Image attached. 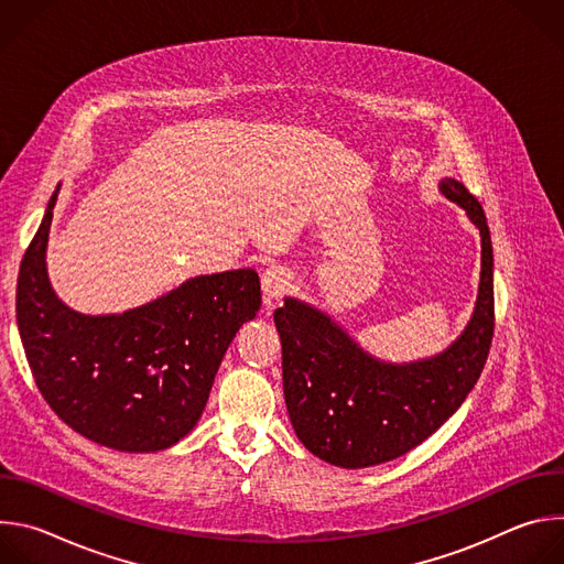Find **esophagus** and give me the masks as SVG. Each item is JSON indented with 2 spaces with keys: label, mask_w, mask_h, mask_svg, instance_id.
Instances as JSON below:
<instances>
[{
  "label": "esophagus",
  "mask_w": 564,
  "mask_h": 564,
  "mask_svg": "<svg viewBox=\"0 0 564 564\" xmlns=\"http://www.w3.org/2000/svg\"><path fill=\"white\" fill-rule=\"evenodd\" d=\"M261 285H263V301L270 307L274 301H279L290 290L292 274L281 265H272L270 270L263 272Z\"/></svg>",
  "instance_id": "1"
}]
</instances>
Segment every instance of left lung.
Wrapping results in <instances>:
<instances>
[{
  "instance_id": "left-lung-1",
  "label": "left lung",
  "mask_w": 564,
  "mask_h": 564,
  "mask_svg": "<svg viewBox=\"0 0 564 564\" xmlns=\"http://www.w3.org/2000/svg\"><path fill=\"white\" fill-rule=\"evenodd\" d=\"M440 192L481 236L473 316L440 355L390 364L366 352L339 324L299 299L274 310L283 348V394L296 437L328 464L366 468L397 459L431 437L466 399L487 364L494 310V246L481 205L453 178Z\"/></svg>"
}]
</instances>
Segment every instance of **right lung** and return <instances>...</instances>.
<instances>
[{"mask_svg": "<svg viewBox=\"0 0 564 564\" xmlns=\"http://www.w3.org/2000/svg\"><path fill=\"white\" fill-rule=\"evenodd\" d=\"M53 192L18 276V328L51 411L87 440L127 453L181 442L200 420L216 370L261 307L254 270L185 281L122 314H83L46 274Z\"/></svg>", "mask_w": 564, "mask_h": 564, "instance_id": "add662e5", "label": "right lung"}]
</instances>
